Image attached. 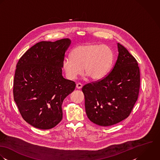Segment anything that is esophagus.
<instances>
[{
	"mask_svg": "<svg viewBox=\"0 0 160 160\" xmlns=\"http://www.w3.org/2000/svg\"><path fill=\"white\" fill-rule=\"evenodd\" d=\"M76 88H77V89H81V88H82V85L81 83H77V85H76Z\"/></svg>",
	"mask_w": 160,
	"mask_h": 160,
	"instance_id": "1",
	"label": "esophagus"
}]
</instances>
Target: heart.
Segmentation results:
<instances>
[{"label": "heart", "instance_id": "obj_1", "mask_svg": "<svg viewBox=\"0 0 160 160\" xmlns=\"http://www.w3.org/2000/svg\"><path fill=\"white\" fill-rule=\"evenodd\" d=\"M113 60V52L109 46L87 43L75 48L71 52V57L64 59L62 67L66 77L70 80L75 79L84 70L87 77L98 81L108 75Z\"/></svg>", "mask_w": 160, "mask_h": 160}]
</instances>
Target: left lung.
Listing matches in <instances>:
<instances>
[{"mask_svg": "<svg viewBox=\"0 0 160 160\" xmlns=\"http://www.w3.org/2000/svg\"><path fill=\"white\" fill-rule=\"evenodd\" d=\"M117 46L118 59L110 73L82 88L87 117L100 126H111L126 119L138 96V63L124 46Z\"/></svg>", "mask_w": 160, "mask_h": 160, "instance_id": "obj_1", "label": "left lung"}]
</instances>
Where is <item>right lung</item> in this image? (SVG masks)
Here are the masks:
<instances>
[{
  "mask_svg": "<svg viewBox=\"0 0 160 160\" xmlns=\"http://www.w3.org/2000/svg\"><path fill=\"white\" fill-rule=\"evenodd\" d=\"M70 44L68 38L41 41L17 64L14 101L23 119L34 128L50 129L62 119L63 101L76 86L62 76L65 53Z\"/></svg>",
  "mask_w": 160,
  "mask_h": 160,
  "instance_id": "right-lung-1",
  "label": "right lung"
}]
</instances>
